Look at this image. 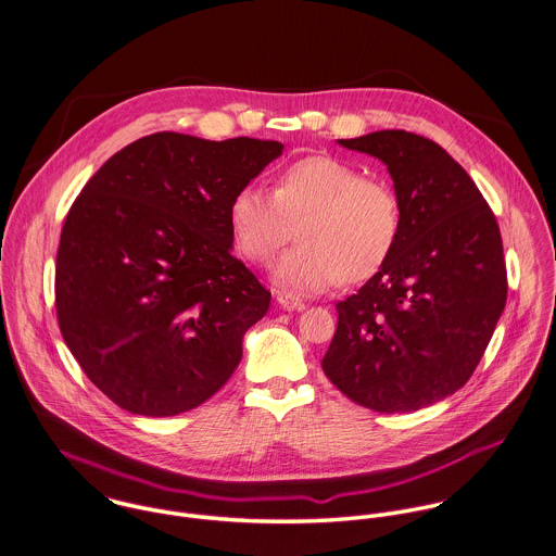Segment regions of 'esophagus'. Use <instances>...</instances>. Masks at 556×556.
Segmentation results:
<instances>
[{
	"label": "esophagus",
	"mask_w": 556,
	"mask_h": 556,
	"mask_svg": "<svg viewBox=\"0 0 556 556\" xmlns=\"http://www.w3.org/2000/svg\"><path fill=\"white\" fill-rule=\"evenodd\" d=\"M277 305L288 309V312H303L305 309V303L292 294H286V292H279L277 294Z\"/></svg>",
	"instance_id": "34e87169"
}]
</instances>
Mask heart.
Segmentation results:
<instances>
[{
	"label": "heart",
	"instance_id": "b5f03b06",
	"mask_svg": "<svg viewBox=\"0 0 556 556\" xmlns=\"http://www.w3.org/2000/svg\"><path fill=\"white\" fill-rule=\"evenodd\" d=\"M299 242L281 257L275 279L281 288L312 294L376 275L402 231L395 189L365 176L361 167L327 154L288 165L275 191L244 185L229 202V227L238 251L268 264L300 223Z\"/></svg>",
	"mask_w": 556,
	"mask_h": 556
}]
</instances>
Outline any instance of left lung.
<instances>
[{
    "label": "left lung",
    "instance_id": "left-lung-1",
    "mask_svg": "<svg viewBox=\"0 0 556 556\" xmlns=\"http://www.w3.org/2000/svg\"><path fill=\"white\" fill-rule=\"evenodd\" d=\"M337 143L387 165L402 231L384 266L337 303L323 369L365 408L413 413L462 389L492 339L507 301L498 223L432 139L376 130Z\"/></svg>",
    "mask_w": 556,
    "mask_h": 556
}]
</instances>
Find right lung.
Instances as JSON below:
<instances>
[{
	"label": "right lung",
	"mask_w": 556,
	"mask_h": 556,
	"mask_svg": "<svg viewBox=\"0 0 556 556\" xmlns=\"http://www.w3.org/2000/svg\"><path fill=\"white\" fill-rule=\"evenodd\" d=\"M283 143L154 132L88 180L62 227L55 309L86 376L119 408L172 417L213 397L270 292L231 255L229 202Z\"/></svg>",
	"instance_id": "obj_1"
}]
</instances>
